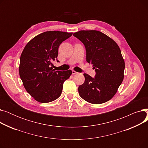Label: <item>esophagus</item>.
Masks as SVG:
<instances>
[{
  "instance_id": "obj_1",
  "label": "esophagus",
  "mask_w": 148,
  "mask_h": 148,
  "mask_svg": "<svg viewBox=\"0 0 148 148\" xmlns=\"http://www.w3.org/2000/svg\"><path fill=\"white\" fill-rule=\"evenodd\" d=\"M72 74L74 75V74H78V73L77 72H76V71H74V70H73L72 71Z\"/></svg>"
}]
</instances>
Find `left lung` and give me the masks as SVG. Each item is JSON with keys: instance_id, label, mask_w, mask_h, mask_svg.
<instances>
[{"instance_id": "8db88e82", "label": "left lung", "mask_w": 148, "mask_h": 148, "mask_svg": "<svg viewBox=\"0 0 148 148\" xmlns=\"http://www.w3.org/2000/svg\"><path fill=\"white\" fill-rule=\"evenodd\" d=\"M73 35L84 44L86 61L94 66L96 73L94 78L83 74L84 82L78 89L80 96L92 104L108 101L123 80L125 62L118 45L97 30H80Z\"/></svg>"}]
</instances>
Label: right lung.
<instances>
[{
    "mask_svg": "<svg viewBox=\"0 0 148 148\" xmlns=\"http://www.w3.org/2000/svg\"><path fill=\"white\" fill-rule=\"evenodd\" d=\"M73 33L47 31L34 37L25 46L20 59L19 74L26 91L37 101L51 102L61 95L71 70L55 71L51 62L58 59L60 44Z\"/></svg>",
    "mask_w": 148,
    "mask_h": 148,
    "instance_id": "1",
    "label": "right lung"
}]
</instances>
